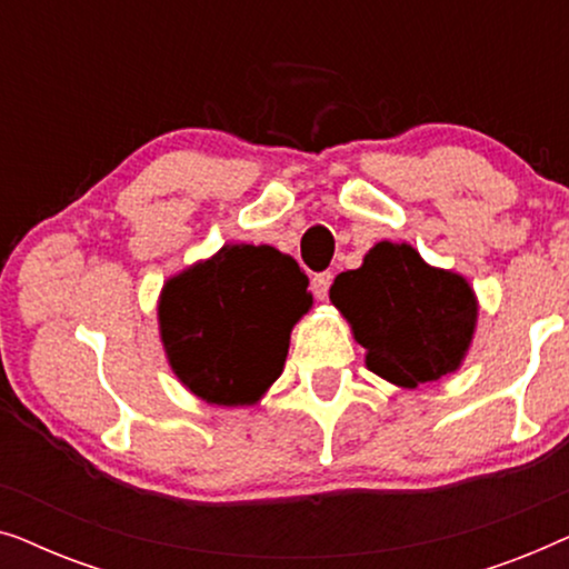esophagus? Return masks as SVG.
<instances>
[{
	"label": "esophagus",
	"instance_id": "1",
	"mask_svg": "<svg viewBox=\"0 0 569 569\" xmlns=\"http://www.w3.org/2000/svg\"><path fill=\"white\" fill-rule=\"evenodd\" d=\"M331 279H333L331 271H321V274H316V277H313V292H316V298H318V300H326V298H329Z\"/></svg>",
	"mask_w": 569,
	"mask_h": 569
}]
</instances>
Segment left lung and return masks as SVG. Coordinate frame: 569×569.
I'll use <instances>...</instances> for the list:
<instances>
[{"label":"left lung","mask_w":569,"mask_h":569,"mask_svg":"<svg viewBox=\"0 0 569 569\" xmlns=\"http://www.w3.org/2000/svg\"><path fill=\"white\" fill-rule=\"evenodd\" d=\"M331 302L368 349V368L396 386L432 383L469 352L477 298L463 277L427 267L407 243H378L362 267L341 271Z\"/></svg>","instance_id":"1"}]
</instances>
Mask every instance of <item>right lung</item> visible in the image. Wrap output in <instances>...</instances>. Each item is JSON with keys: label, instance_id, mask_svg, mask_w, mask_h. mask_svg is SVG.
<instances>
[{"label": "right lung", "instance_id": "obj_1", "mask_svg": "<svg viewBox=\"0 0 569 569\" xmlns=\"http://www.w3.org/2000/svg\"><path fill=\"white\" fill-rule=\"evenodd\" d=\"M308 308V277L290 256L224 246L162 287L160 337L193 396L243 407L279 378L292 326Z\"/></svg>", "mask_w": 569, "mask_h": 569}]
</instances>
